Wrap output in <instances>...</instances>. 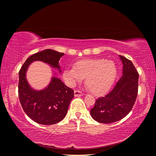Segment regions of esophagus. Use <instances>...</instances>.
I'll use <instances>...</instances> for the list:
<instances>
[{
	"label": "esophagus",
	"instance_id": "34e87169",
	"mask_svg": "<svg viewBox=\"0 0 156 156\" xmlns=\"http://www.w3.org/2000/svg\"><path fill=\"white\" fill-rule=\"evenodd\" d=\"M83 95V94L81 91L76 90H75L74 91V96H75V97H79V96H81Z\"/></svg>",
	"mask_w": 156,
	"mask_h": 156
}]
</instances>
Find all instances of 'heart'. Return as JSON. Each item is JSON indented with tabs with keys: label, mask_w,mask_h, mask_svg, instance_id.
<instances>
[{
	"label": "heart",
	"mask_w": 156,
	"mask_h": 156,
	"mask_svg": "<svg viewBox=\"0 0 156 156\" xmlns=\"http://www.w3.org/2000/svg\"><path fill=\"white\" fill-rule=\"evenodd\" d=\"M116 75L115 64L104 58L79 60L75 66L66 68L63 72L64 81L69 87H74L86 77L87 86L96 95L108 91L114 83Z\"/></svg>",
	"instance_id": "1"
}]
</instances>
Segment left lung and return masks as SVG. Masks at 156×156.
Segmentation results:
<instances>
[{"mask_svg": "<svg viewBox=\"0 0 156 156\" xmlns=\"http://www.w3.org/2000/svg\"><path fill=\"white\" fill-rule=\"evenodd\" d=\"M119 56L123 75L109 93L97 99L90 110L92 119L100 123L110 124L123 119L132 109L137 96L138 72L131 60Z\"/></svg>", "mask_w": 156, "mask_h": 156, "instance_id": "left-lung-1", "label": "left lung"}]
</instances>
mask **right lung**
I'll use <instances>...</instances> for the list:
<instances>
[{
  "mask_svg": "<svg viewBox=\"0 0 156 156\" xmlns=\"http://www.w3.org/2000/svg\"><path fill=\"white\" fill-rule=\"evenodd\" d=\"M64 55L49 49L38 52L27 59L19 72L18 94L21 105L28 116L38 124L53 125L62 121L74 97V91L56 77H52L44 89L36 90L27 81V69L32 62L39 60L57 68L61 73L58 62Z\"/></svg>",
  "mask_w": 156,
  "mask_h": 156,
  "instance_id": "right-lung-1",
  "label": "right lung"
}]
</instances>
